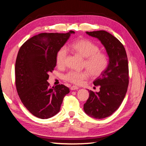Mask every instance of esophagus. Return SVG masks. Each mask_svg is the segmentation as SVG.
<instances>
[{
  "label": "esophagus",
  "instance_id": "1",
  "mask_svg": "<svg viewBox=\"0 0 146 146\" xmlns=\"http://www.w3.org/2000/svg\"><path fill=\"white\" fill-rule=\"evenodd\" d=\"M78 88L77 87V86H73L70 88L71 90H78Z\"/></svg>",
  "mask_w": 146,
  "mask_h": 146
}]
</instances>
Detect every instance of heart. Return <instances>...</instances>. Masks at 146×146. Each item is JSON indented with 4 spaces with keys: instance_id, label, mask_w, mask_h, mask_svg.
<instances>
[{
    "instance_id": "obj_1",
    "label": "heart",
    "mask_w": 146,
    "mask_h": 146,
    "mask_svg": "<svg viewBox=\"0 0 146 146\" xmlns=\"http://www.w3.org/2000/svg\"><path fill=\"white\" fill-rule=\"evenodd\" d=\"M71 48L76 53L85 58L83 67L87 70L70 71L64 75V80L73 84L80 85L90 75L93 77L100 76L107 69L109 58L107 54L100 51L97 44L88 39L83 38L76 40L71 44ZM68 56V49L63 46L56 53V64L58 67L62 68L66 65Z\"/></svg>"
}]
</instances>
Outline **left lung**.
Returning <instances> with one entry per match:
<instances>
[{
  "instance_id": "obj_1",
  "label": "left lung",
  "mask_w": 146,
  "mask_h": 146,
  "mask_svg": "<svg viewBox=\"0 0 146 146\" xmlns=\"http://www.w3.org/2000/svg\"><path fill=\"white\" fill-rule=\"evenodd\" d=\"M100 40L110 58L107 69L94 81L100 86V91H90V97L84 104V110L90 117L101 119L111 115L120 107L129 85V66L123 44L108 32L103 30L86 31Z\"/></svg>"
}]
</instances>
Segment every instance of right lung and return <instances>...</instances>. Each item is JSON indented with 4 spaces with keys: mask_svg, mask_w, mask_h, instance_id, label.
I'll list each match as a JSON object with an SVG mask.
<instances>
[{
    "mask_svg": "<svg viewBox=\"0 0 146 146\" xmlns=\"http://www.w3.org/2000/svg\"><path fill=\"white\" fill-rule=\"evenodd\" d=\"M66 33H42L26 41L15 62V85L21 102L32 115L47 119L59 112L70 89L63 84L51 88L47 80L56 66L57 51L70 38Z\"/></svg>",
    "mask_w": 146,
    "mask_h": 146,
    "instance_id": "add662e5",
    "label": "right lung"
}]
</instances>
